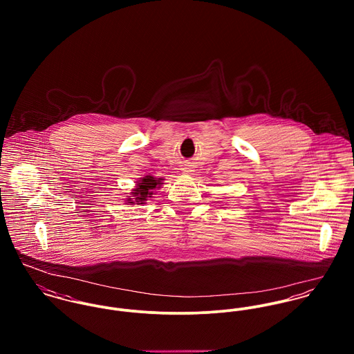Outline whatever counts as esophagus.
<instances>
[{
  "label": "esophagus",
  "mask_w": 354,
  "mask_h": 354,
  "mask_svg": "<svg viewBox=\"0 0 354 354\" xmlns=\"http://www.w3.org/2000/svg\"><path fill=\"white\" fill-rule=\"evenodd\" d=\"M183 171H184L185 174H192V171H194V170H192V167H184V169H183Z\"/></svg>",
  "instance_id": "34e87169"
}]
</instances>
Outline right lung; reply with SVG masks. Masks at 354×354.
<instances>
[{"instance_id":"1","label":"right lung","mask_w":354,"mask_h":354,"mask_svg":"<svg viewBox=\"0 0 354 354\" xmlns=\"http://www.w3.org/2000/svg\"><path fill=\"white\" fill-rule=\"evenodd\" d=\"M163 178H153L152 176H146L138 181L136 188L131 192L132 198H128L131 204H145L149 198H151L153 189L160 188Z\"/></svg>"}]
</instances>
